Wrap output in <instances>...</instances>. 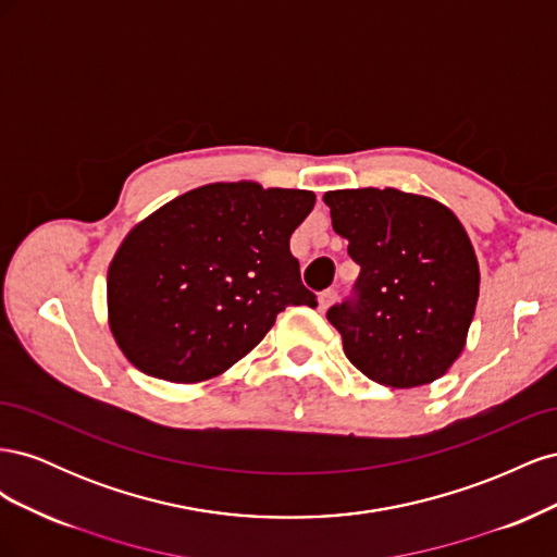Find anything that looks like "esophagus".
Returning <instances> with one entry per match:
<instances>
[{"instance_id": "obj_1", "label": "esophagus", "mask_w": 557, "mask_h": 557, "mask_svg": "<svg viewBox=\"0 0 557 557\" xmlns=\"http://www.w3.org/2000/svg\"><path fill=\"white\" fill-rule=\"evenodd\" d=\"M334 299H336V290H323V293H320V297H318V311L325 313L334 305Z\"/></svg>"}]
</instances>
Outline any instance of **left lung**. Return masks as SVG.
Returning <instances> with one entry per match:
<instances>
[{
  "label": "left lung",
  "instance_id": "obj_1",
  "mask_svg": "<svg viewBox=\"0 0 557 557\" xmlns=\"http://www.w3.org/2000/svg\"><path fill=\"white\" fill-rule=\"evenodd\" d=\"M323 199L360 264L358 299L327 311L346 358L387 387L442 379L465 350L481 285L458 215L395 188L330 190Z\"/></svg>",
  "mask_w": 557,
  "mask_h": 557
}]
</instances>
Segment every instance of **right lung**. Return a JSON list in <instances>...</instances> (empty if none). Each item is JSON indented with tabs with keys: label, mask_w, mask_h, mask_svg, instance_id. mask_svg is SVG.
I'll return each instance as SVG.
<instances>
[{
	"label": "right lung",
	"mask_w": 557,
	"mask_h": 557,
	"mask_svg": "<svg viewBox=\"0 0 557 557\" xmlns=\"http://www.w3.org/2000/svg\"><path fill=\"white\" fill-rule=\"evenodd\" d=\"M311 190L209 183L134 225L107 274L109 327L144 374L209 381L256 348L290 305L315 307L290 234Z\"/></svg>",
	"instance_id": "right-lung-1"
}]
</instances>
